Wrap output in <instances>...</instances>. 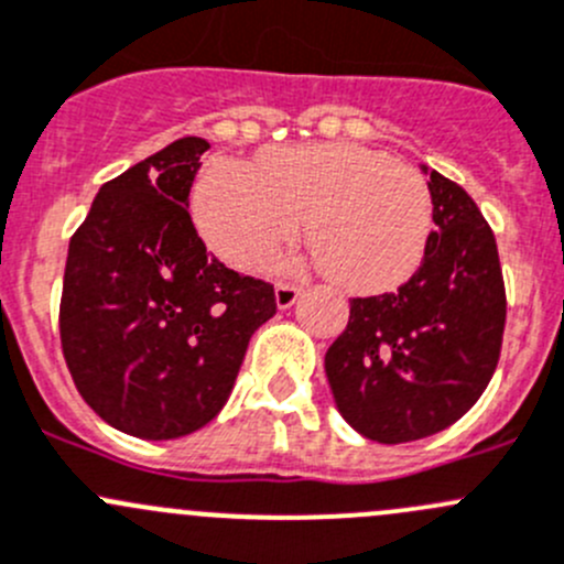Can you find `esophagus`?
<instances>
[{"label":"esophagus","mask_w":564,"mask_h":564,"mask_svg":"<svg viewBox=\"0 0 564 564\" xmlns=\"http://www.w3.org/2000/svg\"><path fill=\"white\" fill-rule=\"evenodd\" d=\"M297 297H300V289L292 286V283H281V286L275 289V303L281 311L292 308V305L297 303Z\"/></svg>","instance_id":"34e87169"}]
</instances>
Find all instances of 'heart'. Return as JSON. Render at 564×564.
Masks as SVG:
<instances>
[{
	"instance_id": "obj_1",
	"label": "heart",
	"mask_w": 564,
	"mask_h": 564,
	"mask_svg": "<svg viewBox=\"0 0 564 564\" xmlns=\"http://www.w3.org/2000/svg\"><path fill=\"white\" fill-rule=\"evenodd\" d=\"M200 237L237 270H256L300 237L325 275L352 294L399 289L415 275L433 234V195L410 165L355 143L286 145L261 173L215 160L193 193Z\"/></svg>"
}]
</instances>
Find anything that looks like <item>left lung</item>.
<instances>
[{"instance_id": "obj_1", "label": "left lung", "mask_w": 564, "mask_h": 564, "mask_svg": "<svg viewBox=\"0 0 564 564\" xmlns=\"http://www.w3.org/2000/svg\"><path fill=\"white\" fill-rule=\"evenodd\" d=\"M430 173L427 256L397 292L349 300V322L325 355L349 427L408 444L452 427L494 377L507 319L499 250L460 184Z\"/></svg>"}]
</instances>
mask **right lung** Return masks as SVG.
<instances>
[{
    "label": "right lung",
    "instance_id": "right-lung-1",
    "mask_svg": "<svg viewBox=\"0 0 564 564\" xmlns=\"http://www.w3.org/2000/svg\"><path fill=\"white\" fill-rule=\"evenodd\" d=\"M209 149L182 137L104 184L65 261L59 341L87 404L134 438H182L231 397L275 289L206 253L189 189Z\"/></svg>",
    "mask_w": 564,
    "mask_h": 564
}]
</instances>
